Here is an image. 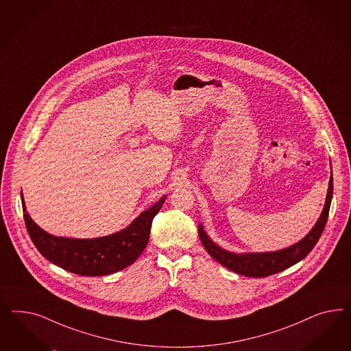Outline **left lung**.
Here are the masks:
<instances>
[{"instance_id": "left-lung-1", "label": "left lung", "mask_w": 351, "mask_h": 351, "mask_svg": "<svg viewBox=\"0 0 351 351\" xmlns=\"http://www.w3.org/2000/svg\"><path fill=\"white\" fill-rule=\"evenodd\" d=\"M332 170V167H330ZM333 194V178L330 172L328 191L326 197V203L323 211L319 216L318 221L311 228L301 241L295 245L286 247L283 250L270 251V252H230L223 247L216 245L213 239L207 235L203 229L202 223L198 225V234L201 242L204 245L206 251L213 256V258L220 263L221 265L228 267L237 274L241 276H252V278H263V276H273L279 271H283L289 266L298 264L302 258L308 255V252L317 245L320 235L324 230V226L328 219L330 202Z\"/></svg>"}]
</instances>
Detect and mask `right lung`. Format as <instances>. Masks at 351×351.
Returning <instances> with one entry per match:
<instances>
[{"label":"right lung","mask_w":351,"mask_h":351,"mask_svg":"<svg viewBox=\"0 0 351 351\" xmlns=\"http://www.w3.org/2000/svg\"><path fill=\"white\" fill-rule=\"evenodd\" d=\"M21 194L25 226L40 254L64 270L85 276L113 274L134 264L148 245L153 217L167 197L163 195L119 232L91 239H77L55 237L41 229L27 213Z\"/></svg>","instance_id":"right-lung-1"}]
</instances>
